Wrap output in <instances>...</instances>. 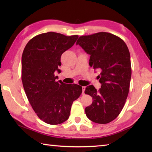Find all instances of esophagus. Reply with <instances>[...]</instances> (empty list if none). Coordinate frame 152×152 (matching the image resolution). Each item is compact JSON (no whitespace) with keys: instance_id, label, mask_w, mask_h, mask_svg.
Instances as JSON below:
<instances>
[{"instance_id":"1","label":"esophagus","mask_w":152,"mask_h":152,"mask_svg":"<svg viewBox=\"0 0 152 152\" xmlns=\"http://www.w3.org/2000/svg\"><path fill=\"white\" fill-rule=\"evenodd\" d=\"M82 94H84V91H85V89H86V87H84V86H82Z\"/></svg>"}]
</instances>
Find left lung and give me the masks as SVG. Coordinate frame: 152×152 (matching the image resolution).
<instances>
[{
  "label": "left lung",
  "mask_w": 152,
  "mask_h": 152,
  "mask_svg": "<svg viewBox=\"0 0 152 152\" xmlns=\"http://www.w3.org/2000/svg\"><path fill=\"white\" fill-rule=\"evenodd\" d=\"M76 44L90 55L89 66L100 71L99 91L93 85L85 90L93 98L92 104L85 109L86 114L93 122L106 124L120 114L129 91V51L121 38L105 32L80 37Z\"/></svg>",
  "instance_id": "obj_1"
}]
</instances>
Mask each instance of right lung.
<instances>
[{
	"instance_id": "right-lung-1",
	"label": "right lung",
	"mask_w": 152,
	"mask_h": 152,
	"mask_svg": "<svg viewBox=\"0 0 152 152\" xmlns=\"http://www.w3.org/2000/svg\"><path fill=\"white\" fill-rule=\"evenodd\" d=\"M78 35L48 32L33 37L21 57V80L28 102L41 120L57 125L69 118L71 106L82 93V87L56 82L61 56L72 47Z\"/></svg>"
}]
</instances>
